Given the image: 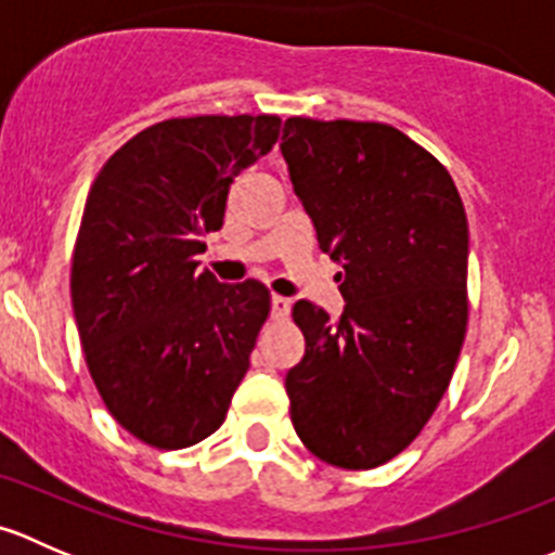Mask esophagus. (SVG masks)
Instances as JSON below:
<instances>
[{
    "label": "esophagus",
    "instance_id": "obj_1",
    "mask_svg": "<svg viewBox=\"0 0 555 555\" xmlns=\"http://www.w3.org/2000/svg\"><path fill=\"white\" fill-rule=\"evenodd\" d=\"M289 309H293V300L282 298V295H273V298H271V311H273V317L284 319V317H287V313H289Z\"/></svg>",
    "mask_w": 555,
    "mask_h": 555
}]
</instances>
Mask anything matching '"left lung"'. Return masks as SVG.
<instances>
[{
    "mask_svg": "<svg viewBox=\"0 0 555 555\" xmlns=\"http://www.w3.org/2000/svg\"><path fill=\"white\" fill-rule=\"evenodd\" d=\"M282 155L319 249L344 262L340 319L298 300L287 373L304 446L344 469L386 464L449 389L467 333V215L451 173L386 122H284Z\"/></svg>",
    "mask_w": 555,
    "mask_h": 555,
    "instance_id": "left-lung-1",
    "label": "left lung"
}]
</instances>
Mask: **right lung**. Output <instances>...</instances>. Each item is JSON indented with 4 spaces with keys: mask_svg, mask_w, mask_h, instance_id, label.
Segmentation results:
<instances>
[{
    "mask_svg": "<svg viewBox=\"0 0 555 555\" xmlns=\"http://www.w3.org/2000/svg\"><path fill=\"white\" fill-rule=\"evenodd\" d=\"M276 115L171 117L128 139L88 193L72 306L88 371L122 429L160 451L225 422L271 311L255 279L195 271L233 179L276 144Z\"/></svg>",
    "mask_w": 555,
    "mask_h": 555,
    "instance_id": "add662e5",
    "label": "right lung"
}]
</instances>
